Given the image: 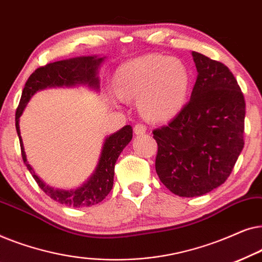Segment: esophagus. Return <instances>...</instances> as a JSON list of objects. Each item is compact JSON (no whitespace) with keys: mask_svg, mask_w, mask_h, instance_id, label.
I'll return each mask as SVG.
<instances>
[{"mask_svg":"<svg viewBox=\"0 0 262 262\" xmlns=\"http://www.w3.org/2000/svg\"><path fill=\"white\" fill-rule=\"evenodd\" d=\"M134 132L136 135H144L145 132H146V126L144 124H142V123H138V124H136L135 125V127H134Z\"/></svg>","mask_w":262,"mask_h":262,"instance_id":"obj_1","label":"esophagus"}]
</instances>
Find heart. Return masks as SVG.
I'll list each match as a JSON object with an SVG mask.
<instances>
[{
	"label": "heart",
	"instance_id": "b5f03b06",
	"mask_svg": "<svg viewBox=\"0 0 262 262\" xmlns=\"http://www.w3.org/2000/svg\"><path fill=\"white\" fill-rule=\"evenodd\" d=\"M114 103L138 100L141 112L149 119H167L185 105L191 76L182 60L174 57L148 55L121 64L114 75Z\"/></svg>",
	"mask_w": 262,
	"mask_h": 262
}]
</instances>
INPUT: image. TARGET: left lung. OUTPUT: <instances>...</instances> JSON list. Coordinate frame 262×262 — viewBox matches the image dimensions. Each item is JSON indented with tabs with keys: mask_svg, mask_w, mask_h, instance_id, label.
Returning a JSON list of instances; mask_svg holds the SVG:
<instances>
[{
	"mask_svg": "<svg viewBox=\"0 0 262 262\" xmlns=\"http://www.w3.org/2000/svg\"><path fill=\"white\" fill-rule=\"evenodd\" d=\"M198 76L191 100L152 131L160 180L174 194L199 196L224 184L245 145L246 102L223 63L192 52Z\"/></svg>",
	"mask_w": 262,
	"mask_h": 262,
	"instance_id": "left-lung-1",
	"label": "left lung"
}]
</instances>
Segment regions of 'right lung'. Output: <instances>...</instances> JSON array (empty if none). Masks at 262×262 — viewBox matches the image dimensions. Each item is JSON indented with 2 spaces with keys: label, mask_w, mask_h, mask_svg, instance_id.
I'll return each instance as SVG.
<instances>
[{
  "label": "right lung",
  "mask_w": 262,
  "mask_h": 262,
  "mask_svg": "<svg viewBox=\"0 0 262 262\" xmlns=\"http://www.w3.org/2000/svg\"><path fill=\"white\" fill-rule=\"evenodd\" d=\"M103 60L96 56L77 57V58L58 60L55 63H49L44 67L38 68L33 74L28 77L21 95L20 103L15 113V127L20 139L21 155L24 163L30 170L32 177L37 181L39 187L45 192L46 195L56 200L63 205L71 207H87L102 202L113 187L114 166L120 152L132 139V127L126 125L116 134L111 135L103 143V148L100 156L98 167L92 175V178L80 188L73 191H63V189H53L46 186L39 179L27 163L26 155L23 145V139L20 136L19 118L23 114L27 102L35 92L48 87H62V85L88 84L89 87L99 88L98 68Z\"/></svg>",
  "instance_id": "1"
}]
</instances>
